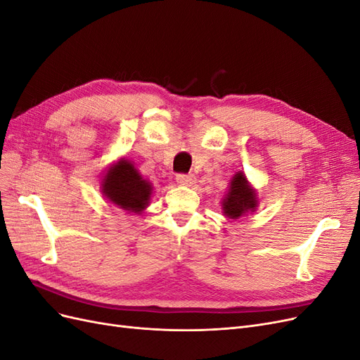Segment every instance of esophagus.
<instances>
[{
    "label": "esophagus",
    "instance_id": "obj_1",
    "mask_svg": "<svg viewBox=\"0 0 360 360\" xmlns=\"http://www.w3.org/2000/svg\"><path fill=\"white\" fill-rule=\"evenodd\" d=\"M176 181L181 184V186H192L197 181V179H195L193 174H177Z\"/></svg>",
    "mask_w": 360,
    "mask_h": 360
}]
</instances>
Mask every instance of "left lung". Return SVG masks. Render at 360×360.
<instances>
[{
	"label": "left lung",
	"mask_w": 360,
	"mask_h": 360,
	"mask_svg": "<svg viewBox=\"0 0 360 360\" xmlns=\"http://www.w3.org/2000/svg\"><path fill=\"white\" fill-rule=\"evenodd\" d=\"M258 192L249 183L243 171H237L231 181L225 197L221 202L222 213L228 219H240L249 213H255L258 209Z\"/></svg>",
	"instance_id": "1"
}]
</instances>
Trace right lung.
Here are the masks:
<instances>
[{
    "label": "right lung",
    "instance_id": "1",
    "mask_svg": "<svg viewBox=\"0 0 360 360\" xmlns=\"http://www.w3.org/2000/svg\"><path fill=\"white\" fill-rule=\"evenodd\" d=\"M101 192L108 202L127 214H141L150 204L153 186L141 176L132 160L120 158L105 169L101 179Z\"/></svg>",
    "mask_w": 360,
    "mask_h": 360
}]
</instances>
